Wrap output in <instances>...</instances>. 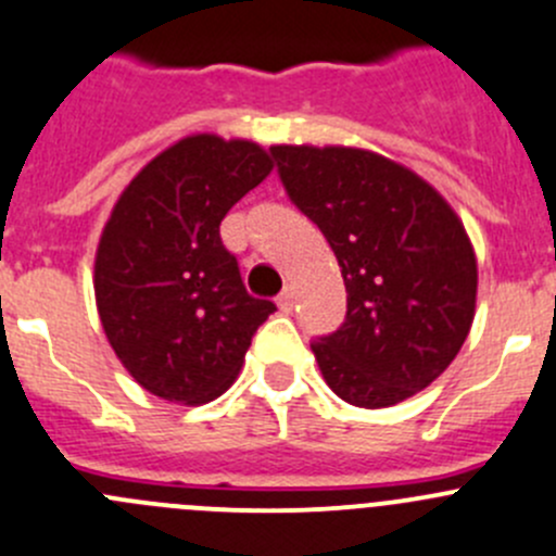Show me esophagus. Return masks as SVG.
<instances>
[{
  "mask_svg": "<svg viewBox=\"0 0 556 556\" xmlns=\"http://www.w3.org/2000/svg\"><path fill=\"white\" fill-rule=\"evenodd\" d=\"M293 304H295V295H293V290H290V288H285L282 293L277 295V306H279V309L285 312V315H288V312H293Z\"/></svg>",
  "mask_w": 556,
  "mask_h": 556,
  "instance_id": "esophagus-1",
  "label": "esophagus"
}]
</instances>
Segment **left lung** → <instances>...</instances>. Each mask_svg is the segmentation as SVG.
<instances>
[{
  "label": "left lung",
  "instance_id": "obj_1",
  "mask_svg": "<svg viewBox=\"0 0 556 556\" xmlns=\"http://www.w3.org/2000/svg\"><path fill=\"white\" fill-rule=\"evenodd\" d=\"M290 201L342 268L348 317L312 344L323 380L355 407L404 402L438 380L470 333L478 263L429 181L353 147H271Z\"/></svg>",
  "mask_w": 556,
  "mask_h": 556
}]
</instances>
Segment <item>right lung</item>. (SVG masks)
I'll use <instances>...</instances> for the list:
<instances>
[{"mask_svg": "<svg viewBox=\"0 0 556 556\" xmlns=\"http://www.w3.org/2000/svg\"><path fill=\"white\" fill-rule=\"evenodd\" d=\"M274 163L244 138L187 135L124 187L94 255L102 331L132 380L206 404L239 377L252 333L277 306L252 299L219 223Z\"/></svg>", "mask_w": 556, "mask_h": 556, "instance_id": "1", "label": "right lung"}]
</instances>
